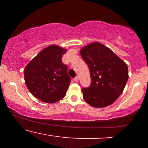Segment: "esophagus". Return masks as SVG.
Returning a JSON list of instances; mask_svg holds the SVG:
<instances>
[{"instance_id": "obj_1", "label": "esophagus", "mask_w": 148, "mask_h": 148, "mask_svg": "<svg viewBox=\"0 0 148 148\" xmlns=\"http://www.w3.org/2000/svg\"><path fill=\"white\" fill-rule=\"evenodd\" d=\"M74 81H76V82H77V81H79V76H76V77L74 79Z\"/></svg>"}]
</instances>
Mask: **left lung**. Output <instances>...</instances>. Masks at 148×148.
<instances>
[{
  "label": "left lung",
  "instance_id": "8db88e82",
  "mask_svg": "<svg viewBox=\"0 0 148 148\" xmlns=\"http://www.w3.org/2000/svg\"><path fill=\"white\" fill-rule=\"evenodd\" d=\"M81 56L88 64L90 86L83 88V97L90 106L102 108L113 103L128 81V67L110 49L98 42L83 47Z\"/></svg>",
  "mask_w": 148,
  "mask_h": 148
}]
</instances>
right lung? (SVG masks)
<instances>
[{"label":"right lung","mask_w":148,"mask_h":148,"mask_svg":"<svg viewBox=\"0 0 148 148\" xmlns=\"http://www.w3.org/2000/svg\"><path fill=\"white\" fill-rule=\"evenodd\" d=\"M65 52L66 49L58 46H49L25 67V85L35 98L51 103L65 96L71 82L67 65L62 62Z\"/></svg>","instance_id":"obj_1"}]
</instances>
